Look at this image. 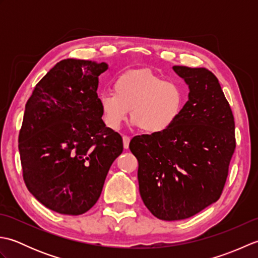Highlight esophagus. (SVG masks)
<instances>
[{"mask_svg": "<svg viewBox=\"0 0 258 258\" xmlns=\"http://www.w3.org/2000/svg\"><path fill=\"white\" fill-rule=\"evenodd\" d=\"M130 141L131 139L128 138V136H123V146L125 150L128 149V145H130Z\"/></svg>", "mask_w": 258, "mask_h": 258, "instance_id": "34e87169", "label": "esophagus"}]
</instances>
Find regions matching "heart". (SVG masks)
I'll use <instances>...</instances> for the list:
<instances>
[{"instance_id":"b5f03b06","label":"heart","mask_w":258,"mask_h":258,"mask_svg":"<svg viewBox=\"0 0 258 258\" xmlns=\"http://www.w3.org/2000/svg\"><path fill=\"white\" fill-rule=\"evenodd\" d=\"M115 93H103L100 105L104 122L118 130L128 116L143 133H165L176 123L185 102V89L177 81H164L147 70H132L120 74Z\"/></svg>"}]
</instances>
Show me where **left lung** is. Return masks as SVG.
<instances>
[{
  "mask_svg": "<svg viewBox=\"0 0 258 258\" xmlns=\"http://www.w3.org/2000/svg\"><path fill=\"white\" fill-rule=\"evenodd\" d=\"M188 86V101L167 132L135 136L140 194L163 221L185 220L215 203L235 150L232 109L211 71L173 67Z\"/></svg>",
  "mask_w": 258,
  "mask_h": 258,
  "instance_id": "8db88e82",
  "label": "left lung"
}]
</instances>
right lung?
I'll use <instances>...</instances> for the list:
<instances>
[{"instance_id":"right-lung-1","label":"right lung","mask_w":258,"mask_h":258,"mask_svg":"<svg viewBox=\"0 0 258 258\" xmlns=\"http://www.w3.org/2000/svg\"><path fill=\"white\" fill-rule=\"evenodd\" d=\"M108 65L67 58L26 102L19 151L27 189L50 210L81 215L100 199L123 140L102 119L98 76Z\"/></svg>"}]
</instances>
